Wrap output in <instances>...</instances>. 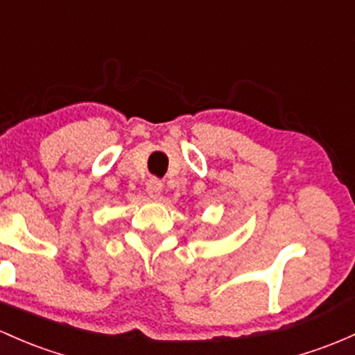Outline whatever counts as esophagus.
Masks as SVG:
<instances>
[{"mask_svg":"<svg viewBox=\"0 0 355 355\" xmlns=\"http://www.w3.org/2000/svg\"><path fill=\"white\" fill-rule=\"evenodd\" d=\"M162 190H163V184L162 180H158V178L153 177L146 182V192L151 198H158L162 196Z\"/></svg>","mask_w":355,"mask_h":355,"instance_id":"obj_1","label":"esophagus"}]
</instances>
